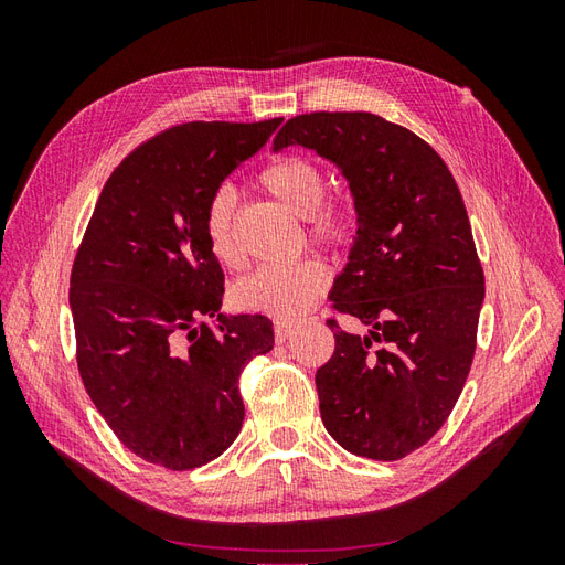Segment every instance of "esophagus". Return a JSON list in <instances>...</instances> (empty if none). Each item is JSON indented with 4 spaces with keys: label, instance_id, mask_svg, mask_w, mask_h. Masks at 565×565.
<instances>
[{
    "label": "esophagus",
    "instance_id": "34e87169",
    "mask_svg": "<svg viewBox=\"0 0 565 565\" xmlns=\"http://www.w3.org/2000/svg\"><path fill=\"white\" fill-rule=\"evenodd\" d=\"M273 330H276V341L278 344H285L287 339H292L295 337V332H297V328L292 322H287V320H282V318H278L276 320V324H273Z\"/></svg>",
    "mask_w": 565,
    "mask_h": 565
}]
</instances>
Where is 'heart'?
<instances>
[{"mask_svg": "<svg viewBox=\"0 0 565 565\" xmlns=\"http://www.w3.org/2000/svg\"><path fill=\"white\" fill-rule=\"evenodd\" d=\"M262 183L280 204L309 218L311 233L320 243L339 245L349 233V221L334 204L324 202L328 181L322 169L309 158H285L264 169ZM204 235L214 259L235 266L241 252L233 235V198L221 191L212 198L207 216H204ZM330 285V273L320 262L299 264H266L235 285L233 297L247 311L268 313L278 318H299L320 299Z\"/></svg>", "mask_w": 565, "mask_h": 565, "instance_id": "heart-1", "label": "heart"}]
</instances>
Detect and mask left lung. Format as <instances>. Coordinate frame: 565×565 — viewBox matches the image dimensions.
I'll return each mask as SVG.
<instances>
[{"label": "left lung", "mask_w": 565, "mask_h": 565, "mask_svg": "<svg viewBox=\"0 0 565 565\" xmlns=\"http://www.w3.org/2000/svg\"><path fill=\"white\" fill-rule=\"evenodd\" d=\"M287 146L330 160L355 210L330 297L370 330L328 322L334 353L316 372L322 424L358 457L403 459L448 419L473 361L486 280L465 200L438 152L380 115H299L273 139V150Z\"/></svg>", "instance_id": "1"}]
</instances>
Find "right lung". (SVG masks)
<instances>
[{"label": "right lung", "instance_id": "1", "mask_svg": "<svg viewBox=\"0 0 565 565\" xmlns=\"http://www.w3.org/2000/svg\"><path fill=\"white\" fill-rule=\"evenodd\" d=\"M282 122H188L110 174L71 276L84 388L113 434L150 465H207L243 429V367L273 349L262 313H226L204 216ZM204 319H212L207 326Z\"/></svg>", "mask_w": 565, "mask_h": 565}]
</instances>
